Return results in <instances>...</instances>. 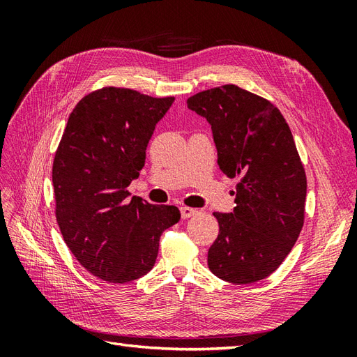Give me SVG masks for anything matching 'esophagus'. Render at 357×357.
Here are the masks:
<instances>
[{
	"label": "esophagus",
	"instance_id": "obj_1",
	"mask_svg": "<svg viewBox=\"0 0 357 357\" xmlns=\"http://www.w3.org/2000/svg\"><path fill=\"white\" fill-rule=\"evenodd\" d=\"M180 211H181V218L183 219H189V218H192V215H195L198 213V210L190 208V207H181Z\"/></svg>",
	"mask_w": 357,
	"mask_h": 357
}]
</instances>
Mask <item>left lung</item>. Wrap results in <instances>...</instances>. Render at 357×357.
<instances>
[{"instance_id": "8db88e82", "label": "left lung", "mask_w": 357, "mask_h": 357, "mask_svg": "<svg viewBox=\"0 0 357 357\" xmlns=\"http://www.w3.org/2000/svg\"><path fill=\"white\" fill-rule=\"evenodd\" d=\"M188 107L211 125L218 164L238 177L232 213H213L219 235L210 271L248 284L282 265L304 226L307 177L294 135L277 107L235 84L202 91Z\"/></svg>"}]
</instances>
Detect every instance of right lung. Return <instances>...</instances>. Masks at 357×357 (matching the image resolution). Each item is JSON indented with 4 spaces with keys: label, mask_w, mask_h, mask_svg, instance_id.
<instances>
[{
    "label": "right lung",
    "mask_w": 357,
    "mask_h": 357,
    "mask_svg": "<svg viewBox=\"0 0 357 357\" xmlns=\"http://www.w3.org/2000/svg\"><path fill=\"white\" fill-rule=\"evenodd\" d=\"M172 102L107 86L83 96L63 129L52 168L56 220L74 257L104 282L146 275L162 232L180 220L176 205L129 199L128 192Z\"/></svg>",
    "instance_id": "obj_1"
}]
</instances>
